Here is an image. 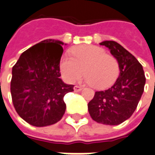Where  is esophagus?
Wrapping results in <instances>:
<instances>
[{"mask_svg": "<svg viewBox=\"0 0 155 155\" xmlns=\"http://www.w3.org/2000/svg\"><path fill=\"white\" fill-rule=\"evenodd\" d=\"M73 89H74V91L75 92H79L83 89V88H82V87H79V86H78V85H76V86H74Z\"/></svg>", "mask_w": 155, "mask_h": 155, "instance_id": "1", "label": "esophagus"}]
</instances>
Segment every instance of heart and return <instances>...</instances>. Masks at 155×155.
<instances>
[{
    "label": "heart",
    "mask_w": 155,
    "mask_h": 155,
    "mask_svg": "<svg viewBox=\"0 0 155 155\" xmlns=\"http://www.w3.org/2000/svg\"><path fill=\"white\" fill-rule=\"evenodd\" d=\"M71 55H63L59 63L61 74L67 83H74L84 70V83L93 84L97 89H104L110 87L119 76L117 60L107 55L101 47L78 45L71 50Z\"/></svg>",
    "instance_id": "obj_1"
}]
</instances>
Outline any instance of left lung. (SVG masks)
Masks as SVG:
<instances>
[{"mask_svg": "<svg viewBox=\"0 0 155 155\" xmlns=\"http://www.w3.org/2000/svg\"><path fill=\"white\" fill-rule=\"evenodd\" d=\"M107 47L117 60L120 74L116 83L104 91H97L88 103L90 116L98 123L119 125L135 111L144 89V71L142 65L129 51L116 41L100 43Z\"/></svg>", "mask_w": 155, "mask_h": 155, "instance_id": "1", "label": "left lung"}]
</instances>
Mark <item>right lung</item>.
I'll use <instances>...</instances> for the list:
<instances>
[{
	"label": "right lung",
	"mask_w": 155,
	"mask_h": 155,
	"mask_svg": "<svg viewBox=\"0 0 155 155\" xmlns=\"http://www.w3.org/2000/svg\"><path fill=\"white\" fill-rule=\"evenodd\" d=\"M62 41L46 39L20 55L12 67L11 94L16 111L35 127L58 122L66 111L64 96L73 86L60 78Z\"/></svg>",
	"instance_id": "add662e5"
}]
</instances>
